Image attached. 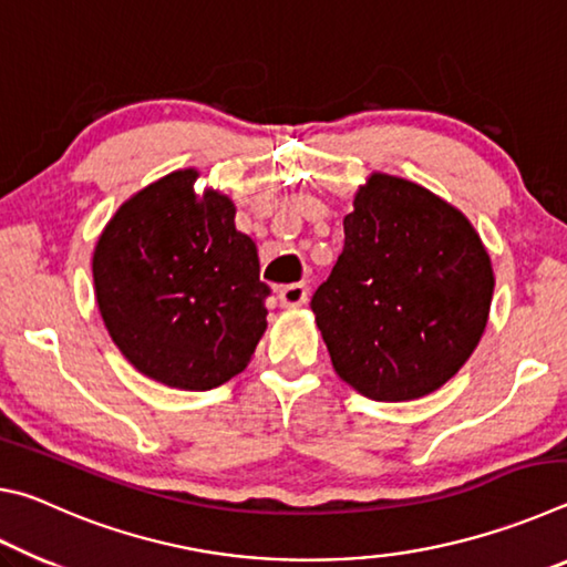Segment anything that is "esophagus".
I'll list each match as a JSON object with an SVG mask.
<instances>
[{
	"label": "esophagus",
	"instance_id": "esophagus-1",
	"mask_svg": "<svg viewBox=\"0 0 567 567\" xmlns=\"http://www.w3.org/2000/svg\"><path fill=\"white\" fill-rule=\"evenodd\" d=\"M280 302L285 307H297L307 302V285L305 282H292L280 287Z\"/></svg>",
	"mask_w": 567,
	"mask_h": 567
}]
</instances>
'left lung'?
Returning <instances> with one entry per match:
<instances>
[{
	"instance_id": "1",
	"label": "left lung",
	"mask_w": 567,
	"mask_h": 567,
	"mask_svg": "<svg viewBox=\"0 0 567 567\" xmlns=\"http://www.w3.org/2000/svg\"><path fill=\"white\" fill-rule=\"evenodd\" d=\"M493 267L473 225L415 182L372 175L344 217V247L312 295L332 368L364 398L443 388L483 338Z\"/></svg>"
}]
</instances>
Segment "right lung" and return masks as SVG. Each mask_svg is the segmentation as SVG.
<instances>
[{"label":"right lung","mask_w":567,"mask_h":567,"mask_svg":"<svg viewBox=\"0 0 567 567\" xmlns=\"http://www.w3.org/2000/svg\"><path fill=\"white\" fill-rule=\"evenodd\" d=\"M177 169L127 199L94 249V295L112 340L142 375L205 392L247 368L270 287L235 205L195 195Z\"/></svg>","instance_id":"right-lung-1"}]
</instances>
